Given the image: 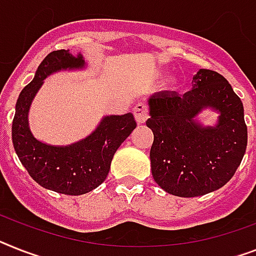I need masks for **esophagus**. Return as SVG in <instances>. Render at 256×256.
<instances>
[{"instance_id": "obj_1", "label": "esophagus", "mask_w": 256, "mask_h": 256, "mask_svg": "<svg viewBox=\"0 0 256 256\" xmlns=\"http://www.w3.org/2000/svg\"><path fill=\"white\" fill-rule=\"evenodd\" d=\"M133 115H134V119H136L137 124H144L149 118V110H148L146 104L144 103H138V104L134 106L133 108Z\"/></svg>"}]
</instances>
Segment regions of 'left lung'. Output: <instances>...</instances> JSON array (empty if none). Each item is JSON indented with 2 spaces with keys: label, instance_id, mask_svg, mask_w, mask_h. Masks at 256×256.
I'll list each match as a JSON object with an SVG mask.
<instances>
[{
  "label": "left lung",
  "instance_id": "left-lung-1",
  "mask_svg": "<svg viewBox=\"0 0 256 256\" xmlns=\"http://www.w3.org/2000/svg\"><path fill=\"white\" fill-rule=\"evenodd\" d=\"M184 95L157 94L149 99L153 130L152 174L171 195L195 198L216 191L232 179L244 156L247 126L244 104L226 78L200 69ZM206 106L220 112L219 124L204 128L193 118Z\"/></svg>",
  "mask_w": 256,
  "mask_h": 256
}]
</instances>
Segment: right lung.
Returning a JSON list of instances; mask_svg holds the SVG:
<instances>
[{"instance_id":"add662e5","label":"right lung","mask_w":256,"mask_h":256,"mask_svg":"<svg viewBox=\"0 0 256 256\" xmlns=\"http://www.w3.org/2000/svg\"><path fill=\"white\" fill-rule=\"evenodd\" d=\"M84 64L81 54L74 57L69 50L47 54L32 81L19 94L12 126V145L30 176L44 188L72 196L88 194L102 184L114 154L137 126L132 114L107 116L90 136L69 146H50L32 136L27 115L44 78L54 72L82 68Z\"/></svg>"}]
</instances>
